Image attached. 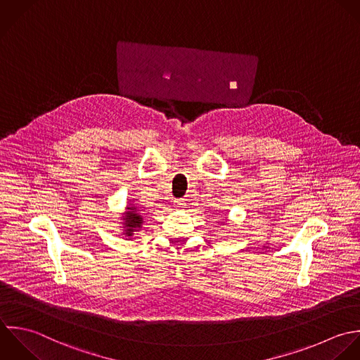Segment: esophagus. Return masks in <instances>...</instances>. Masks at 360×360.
Wrapping results in <instances>:
<instances>
[{
    "label": "esophagus",
    "mask_w": 360,
    "mask_h": 360,
    "mask_svg": "<svg viewBox=\"0 0 360 360\" xmlns=\"http://www.w3.org/2000/svg\"><path fill=\"white\" fill-rule=\"evenodd\" d=\"M174 205H175V207H178V209H184V207L186 206V202H185V199H175Z\"/></svg>",
    "instance_id": "1"
}]
</instances>
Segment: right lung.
Here are the masks:
<instances>
[{"instance_id": "add662e5", "label": "right lung", "mask_w": 360, "mask_h": 360, "mask_svg": "<svg viewBox=\"0 0 360 360\" xmlns=\"http://www.w3.org/2000/svg\"><path fill=\"white\" fill-rule=\"evenodd\" d=\"M134 209L136 207H127V220H126V226H127V234H131V231H133V229H136V227H139L140 226V223H141V216H139L136 212H134Z\"/></svg>"}]
</instances>
